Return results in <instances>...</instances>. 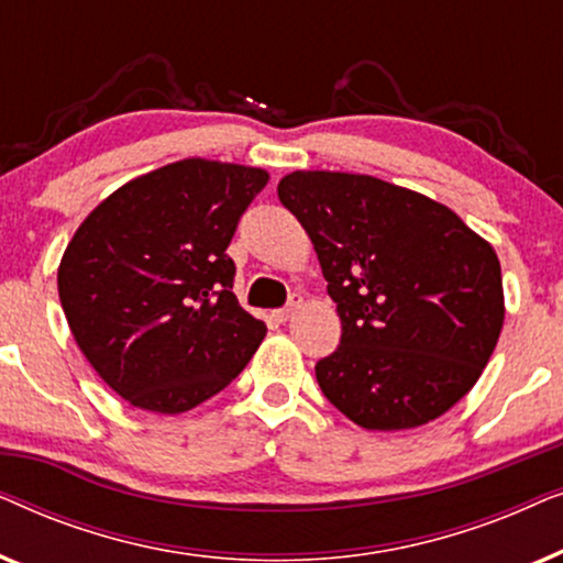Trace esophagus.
I'll use <instances>...</instances> for the list:
<instances>
[{
    "instance_id": "1",
    "label": "esophagus",
    "mask_w": 563,
    "mask_h": 563,
    "mask_svg": "<svg viewBox=\"0 0 563 563\" xmlns=\"http://www.w3.org/2000/svg\"><path fill=\"white\" fill-rule=\"evenodd\" d=\"M299 307H302V295H291V299H289V305H284L282 310H276V320L279 322H287L291 314H295Z\"/></svg>"
}]
</instances>
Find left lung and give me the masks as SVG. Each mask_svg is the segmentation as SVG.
<instances>
[{"mask_svg": "<svg viewBox=\"0 0 563 563\" xmlns=\"http://www.w3.org/2000/svg\"><path fill=\"white\" fill-rule=\"evenodd\" d=\"M276 191L310 235L341 318V345L314 364L322 395L366 430L441 418L503 330L495 249L445 205L366 174L295 172Z\"/></svg>", "mask_w": 563, "mask_h": 563, "instance_id": "left-lung-1", "label": "left lung"}]
</instances>
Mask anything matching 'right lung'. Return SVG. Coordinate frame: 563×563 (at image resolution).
<instances>
[{
    "label": "right lung",
    "mask_w": 563,
    "mask_h": 563,
    "mask_svg": "<svg viewBox=\"0 0 563 563\" xmlns=\"http://www.w3.org/2000/svg\"><path fill=\"white\" fill-rule=\"evenodd\" d=\"M264 168L184 158L112 191L58 266L68 328L133 407L179 415L243 372L266 325L238 305L228 256Z\"/></svg>",
    "instance_id": "add662e5"
}]
</instances>
